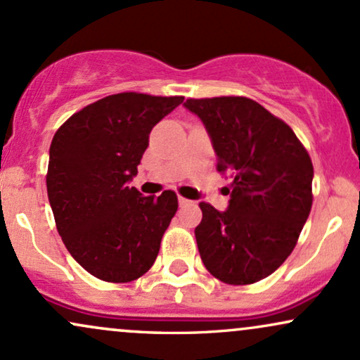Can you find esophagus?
<instances>
[{
    "mask_svg": "<svg viewBox=\"0 0 360 360\" xmlns=\"http://www.w3.org/2000/svg\"><path fill=\"white\" fill-rule=\"evenodd\" d=\"M177 201H179V206H184V205L189 203V200H186V198H183V196L177 198Z\"/></svg>",
    "mask_w": 360,
    "mask_h": 360,
    "instance_id": "1",
    "label": "esophagus"
}]
</instances>
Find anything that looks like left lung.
<instances>
[{
    "label": "left lung",
    "instance_id": "left-lung-1",
    "mask_svg": "<svg viewBox=\"0 0 360 360\" xmlns=\"http://www.w3.org/2000/svg\"><path fill=\"white\" fill-rule=\"evenodd\" d=\"M184 108L203 122L218 172L233 179L225 212L200 203L201 260L223 283H257L288 259L307 223L311 159L283 120L249 98L186 100Z\"/></svg>",
    "mask_w": 360,
    "mask_h": 360
}]
</instances>
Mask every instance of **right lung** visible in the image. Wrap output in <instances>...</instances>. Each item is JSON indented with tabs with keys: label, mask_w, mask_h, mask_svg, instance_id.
Here are the masks:
<instances>
[{
	"label": "right lung",
	"mask_w": 360,
	"mask_h": 360,
	"mask_svg": "<svg viewBox=\"0 0 360 360\" xmlns=\"http://www.w3.org/2000/svg\"><path fill=\"white\" fill-rule=\"evenodd\" d=\"M183 100L111 94L74 113L53 135L47 194L57 232L94 278L130 283L155 262L177 196H142L130 181L150 130Z\"/></svg>",
	"instance_id": "1"
}]
</instances>
